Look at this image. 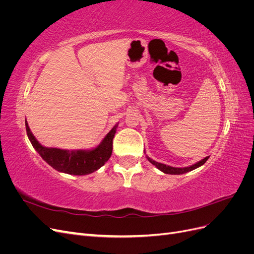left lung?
<instances>
[{"label": "left lung", "instance_id": "1", "mask_svg": "<svg viewBox=\"0 0 254 254\" xmlns=\"http://www.w3.org/2000/svg\"><path fill=\"white\" fill-rule=\"evenodd\" d=\"M146 158H147L149 162L152 165H155L158 168V170H160L161 172H163L164 174H170V175H181V174H186L188 172L193 171V170H195V168L203 165L206 162V160L209 159V157H205L204 159L199 161V162H197L193 165H190V166H188V167H173V166H170V165L159 163V162H157V161L150 159L148 156H146Z\"/></svg>", "mask_w": 254, "mask_h": 254}]
</instances>
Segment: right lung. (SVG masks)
Instances as JSON below:
<instances>
[{
    "label": "right lung",
    "instance_id": "add662e5",
    "mask_svg": "<svg viewBox=\"0 0 254 254\" xmlns=\"http://www.w3.org/2000/svg\"><path fill=\"white\" fill-rule=\"evenodd\" d=\"M115 125L107 133L104 140L95 148L90 150H67L60 148L44 147L30 131L27 121H25L26 133L34 148L41 158L56 171L75 176L88 175L101 168L112 155V141L117 131Z\"/></svg>",
    "mask_w": 254,
    "mask_h": 254
}]
</instances>
